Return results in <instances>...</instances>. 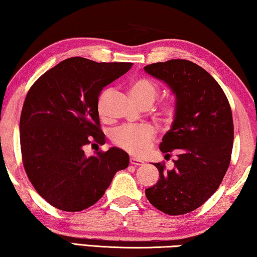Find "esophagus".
<instances>
[{"label": "esophagus", "mask_w": 257, "mask_h": 257, "mask_svg": "<svg viewBox=\"0 0 257 257\" xmlns=\"http://www.w3.org/2000/svg\"><path fill=\"white\" fill-rule=\"evenodd\" d=\"M130 164L134 165V166H142V165H145V161H142L141 159H137V158H133V157H131V158H130Z\"/></svg>", "instance_id": "34e87169"}]
</instances>
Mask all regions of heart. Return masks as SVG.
Returning <instances> with one entry per match:
<instances>
[{
	"label": "heart",
	"instance_id": "obj_1",
	"mask_svg": "<svg viewBox=\"0 0 257 257\" xmlns=\"http://www.w3.org/2000/svg\"><path fill=\"white\" fill-rule=\"evenodd\" d=\"M131 90L134 98L141 105H151L156 100L159 93V88L154 81L148 78H138L131 82ZM110 94V89H105L99 94L97 100V109L100 116L106 115V101ZM175 102L169 101L163 108V112L166 116H173L175 114ZM156 134V130L150 124H143L131 126L126 125L117 128L111 136V141L114 145L126 150L133 155H143L149 149Z\"/></svg>",
	"mask_w": 257,
	"mask_h": 257
}]
</instances>
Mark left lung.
I'll return each instance as SVG.
<instances>
[{"instance_id":"left-lung-1","label":"left lung","mask_w":257,"mask_h":257,"mask_svg":"<svg viewBox=\"0 0 257 257\" xmlns=\"http://www.w3.org/2000/svg\"><path fill=\"white\" fill-rule=\"evenodd\" d=\"M145 71L164 81L175 96L172 127L159 148L166 156L177 154L172 170L155 164L160 178L146 195L164 213L185 214L203 204L226 175L233 143L230 105L217 81L193 62H158Z\"/></svg>"}]
</instances>
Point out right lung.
<instances>
[{
	"label": "right lung",
	"instance_id": "obj_1",
	"mask_svg": "<svg viewBox=\"0 0 257 257\" xmlns=\"http://www.w3.org/2000/svg\"><path fill=\"white\" fill-rule=\"evenodd\" d=\"M131 66L71 57L44 73L27 93L20 117L24 167L54 208L76 212L93 205L115 174L128 166L130 157L119 148L87 156L84 147L105 145L98 97Z\"/></svg>",
	"mask_w": 257,
	"mask_h": 257
}]
</instances>
